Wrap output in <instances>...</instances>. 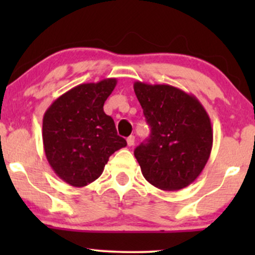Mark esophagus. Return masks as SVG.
<instances>
[{
  "label": "esophagus",
  "instance_id": "obj_1",
  "mask_svg": "<svg viewBox=\"0 0 255 255\" xmlns=\"http://www.w3.org/2000/svg\"><path fill=\"white\" fill-rule=\"evenodd\" d=\"M134 141H135V136L130 135V136L127 139V144H128V146H129V147H130V146H133V145H134Z\"/></svg>",
  "mask_w": 255,
  "mask_h": 255
}]
</instances>
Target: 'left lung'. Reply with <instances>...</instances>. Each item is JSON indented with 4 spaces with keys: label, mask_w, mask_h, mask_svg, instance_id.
<instances>
[{
    "label": "left lung",
    "mask_w": 255,
    "mask_h": 255,
    "mask_svg": "<svg viewBox=\"0 0 255 255\" xmlns=\"http://www.w3.org/2000/svg\"><path fill=\"white\" fill-rule=\"evenodd\" d=\"M134 92L151 127L134 151L142 175L162 191H180L197 180L211 154L209 114L195 96L171 85L135 81Z\"/></svg>",
    "instance_id": "1"
}]
</instances>
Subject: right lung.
Masks as SVG:
<instances>
[{
    "label": "right lung",
    "instance_id": "right-lung-1",
    "mask_svg": "<svg viewBox=\"0 0 255 255\" xmlns=\"http://www.w3.org/2000/svg\"><path fill=\"white\" fill-rule=\"evenodd\" d=\"M115 78L73 87L52 102L43 118V146L51 169L73 187L101 176L109 157L126 147L114 120L104 113Z\"/></svg>",
    "mask_w": 255,
    "mask_h": 255
}]
</instances>
